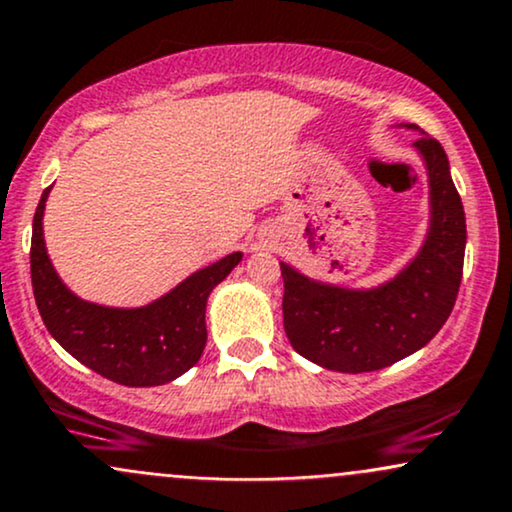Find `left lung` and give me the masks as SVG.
Returning a JSON list of instances; mask_svg holds the SVG:
<instances>
[{
  "mask_svg": "<svg viewBox=\"0 0 512 512\" xmlns=\"http://www.w3.org/2000/svg\"><path fill=\"white\" fill-rule=\"evenodd\" d=\"M415 128V126H408ZM415 147L427 164L432 219L408 267L372 291L319 283L281 262L283 329L295 353L334 372H374L427 346L451 315L463 279L465 209L439 140Z\"/></svg>",
  "mask_w": 512,
  "mask_h": 512,
  "instance_id": "8db88e82",
  "label": "left lung"
}]
</instances>
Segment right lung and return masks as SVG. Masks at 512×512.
I'll return each mask as SVG.
<instances>
[{
  "label": "right lung",
  "mask_w": 512,
  "mask_h": 512,
  "mask_svg": "<svg viewBox=\"0 0 512 512\" xmlns=\"http://www.w3.org/2000/svg\"><path fill=\"white\" fill-rule=\"evenodd\" d=\"M47 188L33 217L30 279L47 331L92 372L123 386L169 384L197 365L207 343L205 307L212 288L231 274L240 252L190 274L171 293L135 310L80 300L54 272L42 238Z\"/></svg>",
  "instance_id": "obj_1"
}]
</instances>
